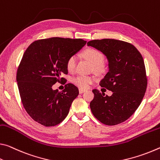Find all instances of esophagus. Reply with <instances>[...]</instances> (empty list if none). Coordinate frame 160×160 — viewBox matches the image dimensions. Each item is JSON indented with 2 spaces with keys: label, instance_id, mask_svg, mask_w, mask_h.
I'll return each mask as SVG.
<instances>
[{
  "label": "esophagus",
  "instance_id": "obj_1",
  "mask_svg": "<svg viewBox=\"0 0 160 160\" xmlns=\"http://www.w3.org/2000/svg\"><path fill=\"white\" fill-rule=\"evenodd\" d=\"M78 91H79V93H84L85 91H86V90L85 89H83V88H79V89H78Z\"/></svg>",
  "mask_w": 160,
  "mask_h": 160
}]
</instances>
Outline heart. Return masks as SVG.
I'll return each mask as SVG.
<instances>
[{"mask_svg": "<svg viewBox=\"0 0 160 160\" xmlns=\"http://www.w3.org/2000/svg\"><path fill=\"white\" fill-rule=\"evenodd\" d=\"M82 56L91 63H92L93 69L98 74H102L106 69V66L103 62V53L95 48H87L82 52ZM77 58L74 55L69 57L67 60V69L69 72H73L76 68ZM73 83L81 88H87L96 81L94 76L79 75L73 78Z\"/></svg>", "mask_w": 160, "mask_h": 160, "instance_id": "b5f03b06", "label": "heart"}]
</instances>
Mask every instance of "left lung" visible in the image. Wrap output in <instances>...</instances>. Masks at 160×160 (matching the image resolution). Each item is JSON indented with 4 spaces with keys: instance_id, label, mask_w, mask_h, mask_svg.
Wrapping results in <instances>:
<instances>
[{
    "instance_id": "1",
    "label": "left lung",
    "mask_w": 160,
    "mask_h": 160,
    "mask_svg": "<svg viewBox=\"0 0 160 160\" xmlns=\"http://www.w3.org/2000/svg\"><path fill=\"white\" fill-rule=\"evenodd\" d=\"M87 44L103 52L108 59L109 71L100 85L112 92L108 96L93 89L91 112L105 125L121 123L134 113L145 96L148 78L142 57L134 45L122 40H93Z\"/></svg>"
}]
</instances>
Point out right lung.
Here are the masks:
<instances>
[{
	"instance_id": "right-lung-1",
	"label": "right lung",
	"mask_w": 160,
	"mask_h": 160,
	"mask_svg": "<svg viewBox=\"0 0 160 160\" xmlns=\"http://www.w3.org/2000/svg\"><path fill=\"white\" fill-rule=\"evenodd\" d=\"M86 43L82 39L51 38L33 42L26 49L17 71L16 80L26 112L38 123L54 126L64 120L78 89L67 83L62 92L52 89L65 80L69 57Z\"/></svg>"
}]
</instances>
